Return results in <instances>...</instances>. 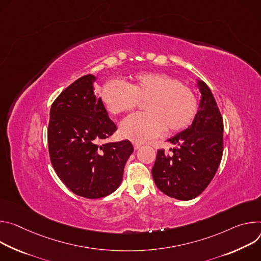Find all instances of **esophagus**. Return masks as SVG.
<instances>
[{
  "label": "esophagus",
  "instance_id": "1",
  "mask_svg": "<svg viewBox=\"0 0 261 261\" xmlns=\"http://www.w3.org/2000/svg\"><path fill=\"white\" fill-rule=\"evenodd\" d=\"M141 146H142V144H140V143H136V142L134 143V148H135L136 150H137V149H139Z\"/></svg>",
  "mask_w": 261,
  "mask_h": 261
}]
</instances>
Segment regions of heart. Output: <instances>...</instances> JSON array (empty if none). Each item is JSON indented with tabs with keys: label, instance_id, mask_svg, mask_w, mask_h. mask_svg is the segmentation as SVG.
Returning a JSON list of instances; mask_svg holds the SVG:
<instances>
[{
	"label": "heart",
	"instance_id": "heart-1",
	"mask_svg": "<svg viewBox=\"0 0 261 261\" xmlns=\"http://www.w3.org/2000/svg\"><path fill=\"white\" fill-rule=\"evenodd\" d=\"M102 102L109 113L118 115L135 109L139 101L146 113L132 115L120 123L122 137L134 142H144L168 132L187 127L197 112L194 90L163 72H142L126 84L110 81L101 92Z\"/></svg>",
	"mask_w": 261,
	"mask_h": 261
}]
</instances>
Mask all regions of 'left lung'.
<instances>
[{
    "mask_svg": "<svg viewBox=\"0 0 261 261\" xmlns=\"http://www.w3.org/2000/svg\"><path fill=\"white\" fill-rule=\"evenodd\" d=\"M201 99L192 124L168 139L173 155L158 151L151 170L156 187L169 197L191 200L210 185L223 155V119L216 99L203 82L197 80Z\"/></svg>",
    "mask_w": 261,
    "mask_h": 261,
    "instance_id": "left-lung-1",
    "label": "left lung"
}]
</instances>
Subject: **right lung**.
Returning a JSON list of instances; mask_svg holds the SVG:
<instances>
[{"mask_svg":"<svg viewBox=\"0 0 261 261\" xmlns=\"http://www.w3.org/2000/svg\"><path fill=\"white\" fill-rule=\"evenodd\" d=\"M95 81L93 74L84 75L57 97L47 129L57 175L72 193L88 199L108 196L119 188L134 151L128 140L105 142L117 127L94 94Z\"/></svg>","mask_w":261,"mask_h":261,"instance_id":"add662e5","label":"right lung"}]
</instances>
